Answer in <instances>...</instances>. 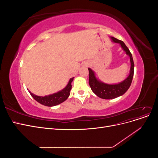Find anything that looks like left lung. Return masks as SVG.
<instances>
[{"label":"left lung","mask_w":158,"mask_h":158,"mask_svg":"<svg viewBox=\"0 0 158 158\" xmlns=\"http://www.w3.org/2000/svg\"><path fill=\"white\" fill-rule=\"evenodd\" d=\"M111 40L114 43H118L120 44L123 50L126 52V53L130 56V60L131 63V67L130 74L128 77L123 81V82L118 84H107L99 81L95 78L94 73L92 69H88L89 70V84L92 89V92L100 98L110 99L116 98L120 95L125 94L128 89L130 87L132 83V80L134 75V61L131 52L129 51L128 47L124 44L123 41L116 39V38L111 37Z\"/></svg>","instance_id":"obj_1"}]
</instances>
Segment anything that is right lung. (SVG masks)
<instances>
[{"label":"right lung","instance_id":"1","mask_svg":"<svg viewBox=\"0 0 158 158\" xmlns=\"http://www.w3.org/2000/svg\"><path fill=\"white\" fill-rule=\"evenodd\" d=\"M74 79V77L70 79L69 84L66 85V88H64L63 90L60 91V92L55 93L54 94L49 95L48 96H44V97H41V96H37V95L33 94L30 92H29L31 94L33 98L37 102L40 103L44 105L45 106L48 107H52L57 106L61 103L64 102L65 100L69 98L70 95V92L72 88V85L71 83L73 82Z\"/></svg>","mask_w":158,"mask_h":158}]
</instances>
